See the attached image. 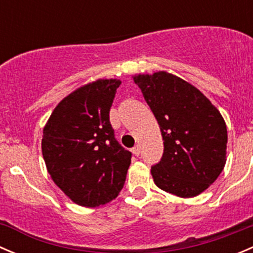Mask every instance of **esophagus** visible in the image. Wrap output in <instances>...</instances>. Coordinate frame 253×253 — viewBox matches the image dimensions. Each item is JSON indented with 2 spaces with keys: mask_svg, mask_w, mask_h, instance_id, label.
I'll use <instances>...</instances> for the list:
<instances>
[{
  "mask_svg": "<svg viewBox=\"0 0 253 253\" xmlns=\"http://www.w3.org/2000/svg\"><path fill=\"white\" fill-rule=\"evenodd\" d=\"M132 153H133L136 157H138L139 153H141V147H139V145H134V147L132 148Z\"/></svg>",
  "mask_w": 253,
  "mask_h": 253,
  "instance_id": "34e87169",
  "label": "esophagus"
}]
</instances>
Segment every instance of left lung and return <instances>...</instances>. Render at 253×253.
Instances as JSON below:
<instances>
[{
	"label": "left lung",
	"instance_id": "1",
	"mask_svg": "<svg viewBox=\"0 0 253 253\" xmlns=\"http://www.w3.org/2000/svg\"><path fill=\"white\" fill-rule=\"evenodd\" d=\"M154 114L164 153L150 172L155 185L188 198L207 190L223 171L228 132L220 112L190 83L167 72L133 77Z\"/></svg>",
	"mask_w": 253,
	"mask_h": 253
}]
</instances>
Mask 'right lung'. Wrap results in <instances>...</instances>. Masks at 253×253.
Listing matches in <instances>:
<instances>
[{
  "instance_id": "obj_1",
  "label": "right lung",
  "mask_w": 253,
  "mask_h": 253,
  "mask_svg": "<svg viewBox=\"0 0 253 253\" xmlns=\"http://www.w3.org/2000/svg\"><path fill=\"white\" fill-rule=\"evenodd\" d=\"M117 79L81 86L55 108L44 127L42 149L53 182L75 203L98 207L117 197L132 154L117 139L110 108Z\"/></svg>"
}]
</instances>
